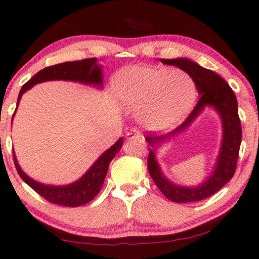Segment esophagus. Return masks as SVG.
<instances>
[{
  "label": "esophagus",
  "mask_w": 259,
  "mask_h": 259,
  "mask_svg": "<svg viewBox=\"0 0 259 259\" xmlns=\"http://www.w3.org/2000/svg\"><path fill=\"white\" fill-rule=\"evenodd\" d=\"M128 138L129 140H131V138H143V135H142L138 130L134 129L131 130L130 133H128Z\"/></svg>",
  "instance_id": "esophagus-1"
}]
</instances>
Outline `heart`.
<instances>
[{
  "label": "heart",
  "mask_w": 259,
  "mask_h": 259,
  "mask_svg": "<svg viewBox=\"0 0 259 259\" xmlns=\"http://www.w3.org/2000/svg\"><path fill=\"white\" fill-rule=\"evenodd\" d=\"M115 89L123 107L138 112L141 124L151 131H166L183 121L197 94L187 72L151 65L121 71Z\"/></svg>",
  "instance_id": "b5f03b06"
}]
</instances>
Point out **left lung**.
I'll return each instance as SVG.
<instances>
[{"label":"left lung","instance_id":"8db88e82","mask_svg":"<svg viewBox=\"0 0 259 259\" xmlns=\"http://www.w3.org/2000/svg\"><path fill=\"white\" fill-rule=\"evenodd\" d=\"M161 62L167 65H176L187 72L194 79L199 100L189 117L178 128L163 136L149 135L145 137L152 148L149 150L148 170L155 184L167 199L176 203L198 202L216 194L235 175L242 142V125L238 116L237 98L230 85L220 75L201 67L194 61L188 58H162ZM205 106H213L221 116L224 124V140L217 165L213 174L197 187L177 186L162 175L160 167L155 161L154 152L162 143L186 128Z\"/></svg>","mask_w":259,"mask_h":259}]
</instances>
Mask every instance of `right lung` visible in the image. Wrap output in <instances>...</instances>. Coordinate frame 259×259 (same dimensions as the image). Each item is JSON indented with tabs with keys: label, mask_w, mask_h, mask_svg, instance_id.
<instances>
[{
	"label": "right lung",
	"mask_w": 259,
	"mask_h": 259,
	"mask_svg": "<svg viewBox=\"0 0 259 259\" xmlns=\"http://www.w3.org/2000/svg\"><path fill=\"white\" fill-rule=\"evenodd\" d=\"M55 79L79 82L83 84L97 87V88L103 87V74H102L101 65L97 64L96 57L85 58V60L81 61L64 62V63L47 67L38 71L35 76H32L20 90L17 105L20 103L22 95L35 84L47 81H55ZM14 115H15V112H14ZM122 144L123 137L119 138L107 151H104L79 180L71 184L62 185V187L38 183V182L27 176L17 163L15 152H14V163H15L16 170L22 180L48 202L70 207L81 206L93 201L100 192L102 185L104 183V178L107 176L109 164H110L111 159L115 157V155L121 150Z\"/></svg>",
	"instance_id": "right-lung-1"
}]
</instances>
